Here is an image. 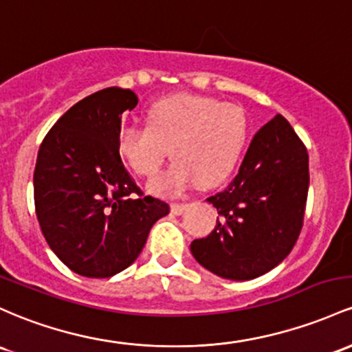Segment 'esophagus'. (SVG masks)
Here are the masks:
<instances>
[{"label":"esophagus","instance_id":"obj_1","mask_svg":"<svg viewBox=\"0 0 352 352\" xmlns=\"http://www.w3.org/2000/svg\"><path fill=\"white\" fill-rule=\"evenodd\" d=\"M187 204H172L170 210H172L173 215H182L185 210H187Z\"/></svg>","mask_w":352,"mask_h":352}]
</instances>
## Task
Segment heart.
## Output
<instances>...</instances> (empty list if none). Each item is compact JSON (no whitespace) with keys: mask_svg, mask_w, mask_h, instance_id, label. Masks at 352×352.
<instances>
[{"mask_svg":"<svg viewBox=\"0 0 352 352\" xmlns=\"http://www.w3.org/2000/svg\"><path fill=\"white\" fill-rule=\"evenodd\" d=\"M247 135L249 123L241 107L210 96L175 94L148 108L146 129L120 130L118 152L146 179L158 175L172 152L175 162L152 188L175 194L195 180L200 187L222 182L244 152Z\"/></svg>","mask_w":352,"mask_h":352,"instance_id":"heart-1","label":"heart"}]
</instances>
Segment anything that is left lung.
I'll return each instance as SVG.
<instances>
[{"mask_svg": "<svg viewBox=\"0 0 352 352\" xmlns=\"http://www.w3.org/2000/svg\"><path fill=\"white\" fill-rule=\"evenodd\" d=\"M309 155L283 115L250 142L235 179L208 197L219 212L215 229L190 252L202 267L230 280H250L279 265L302 229Z\"/></svg>", "mask_w": 352, "mask_h": 352, "instance_id": "obj_1", "label": "left lung"}]
</instances>
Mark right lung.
<instances>
[{"mask_svg":"<svg viewBox=\"0 0 352 352\" xmlns=\"http://www.w3.org/2000/svg\"><path fill=\"white\" fill-rule=\"evenodd\" d=\"M132 90L103 88L52 126L34 167V208L50 249L85 277H111L132 265L168 204L142 197L122 164V113Z\"/></svg>","mask_w":352,"mask_h":352,"instance_id":"right-lung-1","label":"right lung"}]
</instances>
